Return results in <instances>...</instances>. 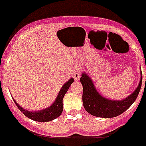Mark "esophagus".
Here are the masks:
<instances>
[{"label":"esophagus","instance_id":"esophagus-1","mask_svg":"<svg viewBox=\"0 0 146 146\" xmlns=\"http://www.w3.org/2000/svg\"><path fill=\"white\" fill-rule=\"evenodd\" d=\"M81 68H76L73 72V76L76 81H78L81 78Z\"/></svg>","mask_w":146,"mask_h":146}]
</instances>
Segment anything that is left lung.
<instances>
[{
  "mask_svg": "<svg viewBox=\"0 0 146 146\" xmlns=\"http://www.w3.org/2000/svg\"><path fill=\"white\" fill-rule=\"evenodd\" d=\"M81 83L83 86V104L86 111L95 117L111 118L122 114L135 101L142 85V76L134 92L120 101L110 100L99 94L92 80L86 73H82Z\"/></svg>",
  "mask_w": 146,
  "mask_h": 146,
  "instance_id": "obj_1",
  "label": "left lung"
}]
</instances>
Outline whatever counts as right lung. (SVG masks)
<instances>
[{
	"mask_svg": "<svg viewBox=\"0 0 146 146\" xmlns=\"http://www.w3.org/2000/svg\"><path fill=\"white\" fill-rule=\"evenodd\" d=\"M73 81H74V79L73 78H71L68 81H67L61 88L59 94L57 96V99H55L54 103L50 107H47L44 110H40V111H30L24 110V108H22L21 106L17 104V102L14 99H13L20 111H22L23 114L28 118L32 119V120L37 121V122H50V121H52L58 117L61 114V113L62 112V110H63L62 99H63L64 96L68 92L69 87L70 86Z\"/></svg>",
	"mask_w": 146,
	"mask_h": 146,
	"instance_id": "1",
	"label": "right lung"
}]
</instances>
